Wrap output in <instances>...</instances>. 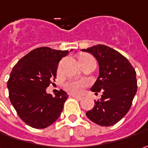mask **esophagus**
<instances>
[{"label":"esophagus","mask_w":148,"mask_h":148,"mask_svg":"<svg viewBox=\"0 0 148 148\" xmlns=\"http://www.w3.org/2000/svg\"><path fill=\"white\" fill-rule=\"evenodd\" d=\"M72 97L78 100H81L82 99H83V97H81V96H78V95H72Z\"/></svg>","instance_id":"1"}]
</instances>
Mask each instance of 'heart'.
Masks as SVG:
<instances>
[{"mask_svg": "<svg viewBox=\"0 0 148 148\" xmlns=\"http://www.w3.org/2000/svg\"><path fill=\"white\" fill-rule=\"evenodd\" d=\"M93 59L92 57L88 55H81L79 58V61L85 60ZM89 82L86 79H81V80H70L66 83L65 88L67 89L69 93H74V94H81L84 92V88L87 86H88Z\"/></svg>", "mask_w": 148, "mask_h": 148, "instance_id": "heart-1", "label": "heart"}]
</instances>
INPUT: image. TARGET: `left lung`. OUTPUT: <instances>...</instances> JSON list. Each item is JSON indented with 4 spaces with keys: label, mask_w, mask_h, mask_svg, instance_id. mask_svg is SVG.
Returning a JSON list of instances; mask_svg holds the SVG:
<instances>
[{
    "label": "left lung",
    "mask_w": 148,
    "mask_h": 148,
    "mask_svg": "<svg viewBox=\"0 0 148 148\" xmlns=\"http://www.w3.org/2000/svg\"><path fill=\"white\" fill-rule=\"evenodd\" d=\"M81 50L97 60L99 74L90 89L103 93L86 116L98 125H114L131 108L138 89L136 71L127 58L108 46L97 45Z\"/></svg>",
    "instance_id": "1"
}]
</instances>
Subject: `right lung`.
<instances>
[{"instance_id":"1","label":"right lung","mask_w":148,"mask_h":148,"mask_svg":"<svg viewBox=\"0 0 148 148\" xmlns=\"http://www.w3.org/2000/svg\"><path fill=\"white\" fill-rule=\"evenodd\" d=\"M68 53L40 47L25 55L12 69L7 82L9 98L27 125L45 128L60 118L69 95L60 89L53 97L46 88L55 81L59 62Z\"/></svg>"}]
</instances>
